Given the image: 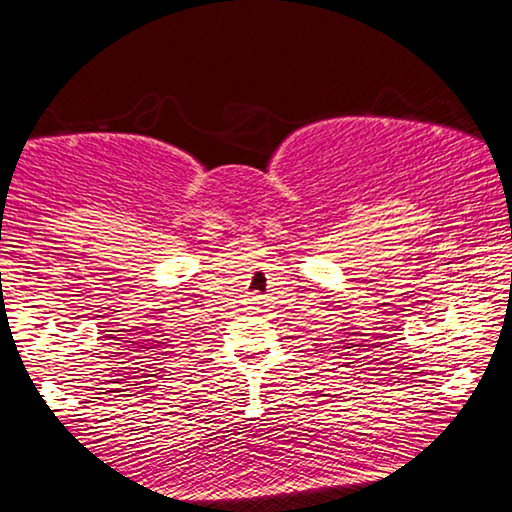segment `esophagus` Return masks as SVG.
Masks as SVG:
<instances>
[{
    "label": "esophagus",
    "instance_id": "1",
    "mask_svg": "<svg viewBox=\"0 0 512 512\" xmlns=\"http://www.w3.org/2000/svg\"><path fill=\"white\" fill-rule=\"evenodd\" d=\"M253 301H255V304H262V301H259V297H255Z\"/></svg>",
    "mask_w": 512,
    "mask_h": 512
}]
</instances>
